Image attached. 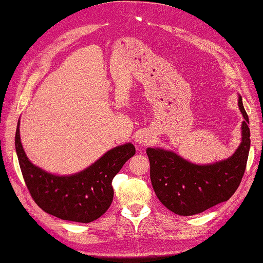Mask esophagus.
<instances>
[{
  "instance_id": "obj_1",
  "label": "esophagus",
  "mask_w": 263,
  "mask_h": 263,
  "mask_svg": "<svg viewBox=\"0 0 263 263\" xmlns=\"http://www.w3.org/2000/svg\"><path fill=\"white\" fill-rule=\"evenodd\" d=\"M135 141L137 144L147 145V144H150V143H152L153 136L151 135V133H148L147 130H140L136 134Z\"/></svg>"
}]
</instances>
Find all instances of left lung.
I'll list each match as a JSON object with an SVG mask.
<instances>
[{"label":"left lung","mask_w":263,"mask_h":263,"mask_svg":"<svg viewBox=\"0 0 263 263\" xmlns=\"http://www.w3.org/2000/svg\"><path fill=\"white\" fill-rule=\"evenodd\" d=\"M238 107L244 118L240 144L227 159L198 165L172 150L146 148L153 190L173 213L182 216L199 214L227 201L239 186L251 146L250 121L239 93Z\"/></svg>","instance_id":"obj_1"}]
</instances>
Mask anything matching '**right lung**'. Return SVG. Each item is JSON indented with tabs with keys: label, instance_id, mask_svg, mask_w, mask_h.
<instances>
[{
	"label": "right lung",
	"instance_id": "right-lung-1",
	"mask_svg": "<svg viewBox=\"0 0 263 263\" xmlns=\"http://www.w3.org/2000/svg\"><path fill=\"white\" fill-rule=\"evenodd\" d=\"M18 120L14 145L25 183L34 201L48 214L62 220L89 223L111 206L112 180L125 162L135 155L132 143L118 145L85 170L70 175H57L42 170L28 159L21 141Z\"/></svg>",
	"mask_w": 263,
	"mask_h": 263
}]
</instances>
